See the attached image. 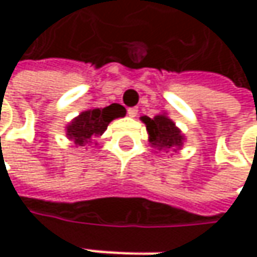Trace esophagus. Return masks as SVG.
<instances>
[{
	"mask_svg": "<svg viewBox=\"0 0 257 257\" xmlns=\"http://www.w3.org/2000/svg\"><path fill=\"white\" fill-rule=\"evenodd\" d=\"M137 113H138V108H137V107H131V108H128L129 117H135V116H137Z\"/></svg>",
	"mask_w": 257,
	"mask_h": 257,
	"instance_id": "obj_1",
	"label": "esophagus"
}]
</instances>
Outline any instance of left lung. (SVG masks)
<instances>
[{
	"label": "left lung",
	"mask_w": 257,
	"mask_h": 257,
	"mask_svg": "<svg viewBox=\"0 0 257 257\" xmlns=\"http://www.w3.org/2000/svg\"><path fill=\"white\" fill-rule=\"evenodd\" d=\"M141 120L147 128L149 141L152 147L158 150H170V149L176 150L183 146L184 137L168 116L159 114V116H155L153 119L143 116Z\"/></svg>",
	"instance_id": "8db88e82"
}]
</instances>
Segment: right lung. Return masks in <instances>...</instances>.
I'll return each instance as SVG.
<instances>
[{
    "label": "right lung",
    "instance_id": "obj_1",
    "mask_svg": "<svg viewBox=\"0 0 257 257\" xmlns=\"http://www.w3.org/2000/svg\"><path fill=\"white\" fill-rule=\"evenodd\" d=\"M126 110L120 104H111L105 108H90L81 111L67 126V137L78 147H84L96 137L102 135L108 123L117 117H123Z\"/></svg>",
    "mask_w": 257,
    "mask_h": 257
}]
</instances>
